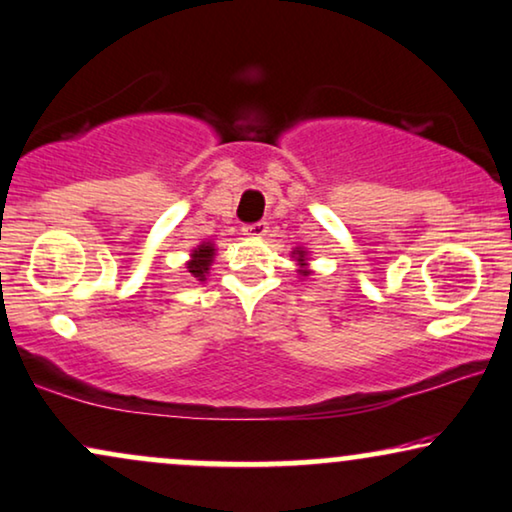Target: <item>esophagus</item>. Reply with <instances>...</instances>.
Masks as SVG:
<instances>
[{"instance_id":"obj_1","label":"esophagus","mask_w":512,"mask_h":512,"mask_svg":"<svg viewBox=\"0 0 512 512\" xmlns=\"http://www.w3.org/2000/svg\"><path fill=\"white\" fill-rule=\"evenodd\" d=\"M267 222H255V224H245L243 227V234L248 238H262L267 234Z\"/></svg>"}]
</instances>
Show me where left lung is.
Returning <instances> with one entry per match:
<instances>
[{
	"label": "left lung",
	"mask_w": 512,
	"mask_h": 512,
	"mask_svg": "<svg viewBox=\"0 0 512 512\" xmlns=\"http://www.w3.org/2000/svg\"><path fill=\"white\" fill-rule=\"evenodd\" d=\"M292 257H295V262H297V274L299 276H311V269H309V257H306V250L304 248H295L292 250Z\"/></svg>",
	"instance_id": "1"
}]
</instances>
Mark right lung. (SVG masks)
Segmentation results:
<instances>
[{
  "label": "right lung",
  "mask_w": 512,
  "mask_h": 512,
  "mask_svg": "<svg viewBox=\"0 0 512 512\" xmlns=\"http://www.w3.org/2000/svg\"><path fill=\"white\" fill-rule=\"evenodd\" d=\"M213 260H215V243L203 241L201 245H196V248L189 252L187 271L192 274V278H196V281L203 283V281H206V276L210 274Z\"/></svg>",
  "instance_id": "1"
}]
</instances>
